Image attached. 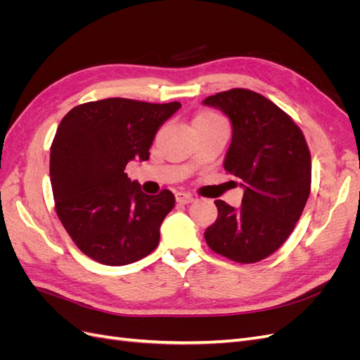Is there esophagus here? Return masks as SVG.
<instances>
[{"mask_svg": "<svg viewBox=\"0 0 360 360\" xmlns=\"http://www.w3.org/2000/svg\"><path fill=\"white\" fill-rule=\"evenodd\" d=\"M176 201L180 202V204H189L193 201V197L191 193H186V192H177L176 193Z\"/></svg>", "mask_w": 360, "mask_h": 360, "instance_id": "1", "label": "esophagus"}]
</instances>
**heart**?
I'll list each match as a JSON object with an SVG mask.
<instances>
[{"label":"heart","mask_w":360,"mask_h":360,"mask_svg":"<svg viewBox=\"0 0 360 360\" xmlns=\"http://www.w3.org/2000/svg\"><path fill=\"white\" fill-rule=\"evenodd\" d=\"M213 122H222V120L212 112H200L192 120V126L201 124V123H213Z\"/></svg>","instance_id":"1"}]
</instances>
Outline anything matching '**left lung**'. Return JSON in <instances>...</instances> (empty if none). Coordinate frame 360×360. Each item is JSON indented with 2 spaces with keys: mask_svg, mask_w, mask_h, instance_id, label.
Masks as SVG:
<instances>
[{
  "mask_svg": "<svg viewBox=\"0 0 360 360\" xmlns=\"http://www.w3.org/2000/svg\"><path fill=\"white\" fill-rule=\"evenodd\" d=\"M233 124L224 168L240 180L242 205L216 200L217 219L204 237L213 252L257 263L292 233L311 192V153L292 118L255 91L233 89L202 102Z\"/></svg>",
  "mask_w": 360,
  "mask_h": 360,
  "instance_id": "obj_1",
  "label": "left lung"
}]
</instances>
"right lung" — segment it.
<instances>
[{
  "mask_svg": "<svg viewBox=\"0 0 360 360\" xmlns=\"http://www.w3.org/2000/svg\"><path fill=\"white\" fill-rule=\"evenodd\" d=\"M180 106L111 97L75 106L61 120L49 160L56 210L75 245L97 263L124 266L156 249L176 198L168 189L144 193L124 168L148 159L159 127Z\"/></svg>",
  "mask_w": 360,
  "mask_h": 360,
  "instance_id": "obj_1",
  "label": "right lung"
}]
</instances>
